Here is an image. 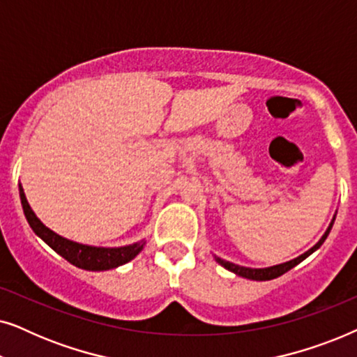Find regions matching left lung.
<instances>
[{
	"instance_id": "8db88e82",
	"label": "left lung",
	"mask_w": 357,
	"mask_h": 357,
	"mask_svg": "<svg viewBox=\"0 0 357 357\" xmlns=\"http://www.w3.org/2000/svg\"><path fill=\"white\" fill-rule=\"evenodd\" d=\"M335 218H336V216H335ZM335 218H333V221H331V224L328 226V229H326V232L324 234V237H321L320 241L317 242L315 245L310 248V250H307V252L304 253V255L297 257V258H294V260L286 261V263H281V265H275V266H270V268H247V266H241V265H234V263L222 260V258H219V257H214V258H216V261L219 263V265H222L224 268H226V270L236 273V275L242 276V278H247V280H253V281L275 280V278L284 275L286 271H289L291 268H294L296 265H299V263H301L302 260H305L307 257L312 255V253H314V252L317 250V248H320L321 243L325 242V238L328 237L331 227H333Z\"/></svg>"
}]
</instances>
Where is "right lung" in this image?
<instances>
[{
  "instance_id": "add662e5",
  "label": "right lung",
  "mask_w": 357,
  "mask_h": 357,
  "mask_svg": "<svg viewBox=\"0 0 357 357\" xmlns=\"http://www.w3.org/2000/svg\"><path fill=\"white\" fill-rule=\"evenodd\" d=\"M19 195H21V203L24 214H26L29 226L32 227V231L42 238L47 245H50L58 255H61L65 260H68L71 265L82 270L89 271H104L112 270L120 265H125L130 260L138 255L143 250L144 241L131 243L126 247H116V248H104V247H91V245H82V243L68 241V238L58 236L53 231H50L47 226H43L40 219L36 216V213L32 211V208L29 206L26 195L21 185H19Z\"/></svg>"
}]
</instances>
